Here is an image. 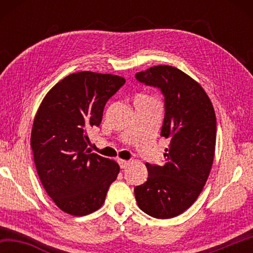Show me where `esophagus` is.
<instances>
[{"label": "esophagus", "instance_id": "obj_1", "mask_svg": "<svg viewBox=\"0 0 253 253\" xmlns=\"http://www.w3.org/2000/svg\"><path fill=\"white\" fill-rule=\"evenodd\" d=\"M118 163H119V165H121V168H122V169H126L127 166H129V164H130V161L119 160V161H118Z\"/></svg>", "mask_w": 253, "mask_h": 253}]
</instances>
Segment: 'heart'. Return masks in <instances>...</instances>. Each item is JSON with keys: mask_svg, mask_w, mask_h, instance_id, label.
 Instances as JSON below:
<instances>
[{"mask_svg": "<svg viewBox=\"0 0 253 253\" xmlns=\"http://www.w3.org/2000/svg\"><path fill=\"white\" fill-rule=\"evenodd\" d=\"M145 97H146V96H145Z\"/></svg>", "mask_w": 253, "mask_h": 253, "instance_id": "1", "label": "heart"}]
</instances>
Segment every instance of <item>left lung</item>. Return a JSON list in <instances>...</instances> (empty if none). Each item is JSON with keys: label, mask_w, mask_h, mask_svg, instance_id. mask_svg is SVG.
I'll return each mask as SVG.
<instances>
[{"label": "left lung", "mask_w": 253, "mask_h": 253, "mask_svg": "<svg viewBox=\"0 0 253 253\" xmlns=\"http://www.w3.org/2000/svg\"><path fill=\"white\" fill-rule=\"evenodd\" d=\"M136 79L158 87L165 97L161 136L169 138L163 166L146 163L147 181L135 187L139 209L156 219H172L193 204L211 172L216 118L198 81L172 66H154Z\"/></svg>", "instance_id": "8db88e82"}]
</instances>
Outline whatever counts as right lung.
<instances>
[{
    "label": "right lung",
    "instance_id": "add662e5",
    "mask_svg": "<svg viewBox=\"0 0 253 253\" xmlns=\"http://www.w3.org/2000/svg\"><path fill=\"white\" fill-rule=\"evenodd\" d=\"M125 83L116 75L76 72L55 84L38 108L30 140L34 164L46 193L70 215L100 209L117 178L118 163L90 153L87 131L100 125L106 102Z\"/></svg>",
    "mask_w": 253,
    "mask_h": 253
}]
</instances>
